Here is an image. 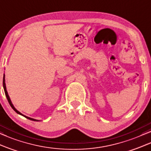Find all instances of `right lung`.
Listing matches in <instances>:
<instances>
[{"label":"right lung","mask_w":151,"mask_h":151,"mask_svg":"<svg viewBox=\"0 0 151 151\" xmlns=\"http://www.w3.org/2000/svg\"><path fill=\"white\" fill-rule=\"evenodd\" d=\"M5 74H4V77H3V88H4V91H5V96H6V97H7V101H8V102H9V105L11 106V107L12 108V109L14 110V111L17 112V113H18V114H21V115H22V116H25V118H27V119H29V120H32V121H35V122H39L38 121V120H37V119H32V118H30V117H28V116H25L24 115V114H23L22 113H21V112H20L19 111H18V110L16 109V108H14V105L12 104V101H11V100H10V98H9V95H8V93H7V90H6V86H5Z\"/></svg>","instance_id":"right-lung-1"}]
</instances>
